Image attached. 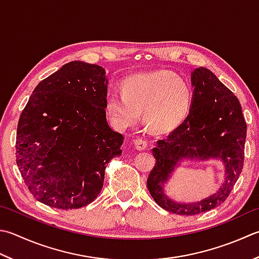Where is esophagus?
I'll return each instance as SVG.
<instances>
[{"label":"esophagus","instance_id":"34e87169","mask_svg":"<svg viewBox=\"0 0 259 259\" xmlns=\"http://www.w3.org/2000/svg\"><path fill=\"white\" fill-rule=\"evenodd\" d=\"M134 144L138 150H145L147 148V146H148V143H147V140L144 138H136Z\"/></svg>","mask_w":259,"mask_h":259}]
</instances>
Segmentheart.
I'll return each mask as SVG.
<instances>
[{
  "instance_id": "obj_1",
  "label": "heart",
  "mask_w": 259,
  "mask_h": 259,
  "mask_svg": "<svg viewBox=\"0 0 259 259\" xmlns=\"http://www.w3.org/2000/svg\"><path fill=\"white\" fill-rule=\"evenodd\" d=\"M192 90L181 76L168 70L137 74L122 83V95L111 93L105 108L112 122L120 126L135 124L144 111V118L155 133L176 129L189 114Z\"/></svg>"
}]
</instances>
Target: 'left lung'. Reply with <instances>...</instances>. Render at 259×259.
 <instances>
[{"instance_id": "1", "label": "left lung", "mask_w": 259, "mask_h": 259, "mask_svg": "<svg viewBox=\"0 0 259 259\" xmlns=\"http://www.w3.org/2000/svg\"><path fill=\"white\" fill-rule=\"evenodd\" d=\"M193 101L186 119L153 148L156 164L147 187L159 206L181 215H195L224 203L241 174L245 159L247 124L237 96L207 68L192 74ZM183 158L221 159L225 182L217 194L195 204H176L162 189L171 171Z\"/></svg>"}]
</instances>
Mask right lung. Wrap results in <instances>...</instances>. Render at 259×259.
I'll return each instance as SVG.
<instances>
[{"label":"right lung","mask_w":259,"mask_h":259,"mask_svg":"<svg viewBox=\"0 0 259 259\" xmlns=\"http://www.w3.org/2000/svg\"><path fill=\"white\" fill-rule=\"evenodd\" d=\"M106 93L104 69L77 60L33 90L19 119L15 157L39 202L72 210L100 194L106 164L122 154L124 139L106 121Z\"/></svg>","instance_id":"1"}]
</instances>
